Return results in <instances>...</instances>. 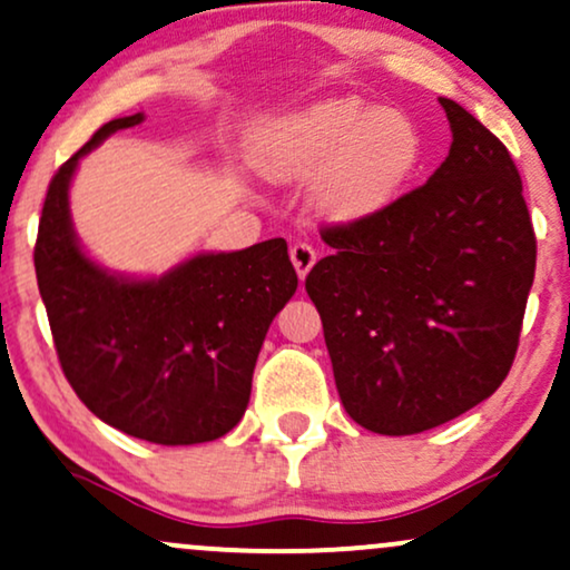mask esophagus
Wrapping results in <instances>:
<instances>
[{
	"instance_id": "esophagus-1",
	"label": "esophagus",
	"mask_w": 570,
	"mask_h": 570,
	"mask_svg": "<svg viewBox=\"0 0 570 570\" xmlns=\"http://www.w3.org/2000/svg\"><path fill=\"white\" fill-rule=\"evenodd\" d=\"M289 255H292L294 271H297L299 281H305V276L309 273V268H313V265L318 263V252L313 249V244H307V242H297V244H292Z\"/></svg>"
}]
</instances>
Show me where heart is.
<instances>
[{"mask_svg": "<svg viewBox=\"0 0 570 570\" xmlns=\"http://www.w3.org/2000/svg\"><path fill=\"white\" fill-rule=\"evenodd\" d=\"M421 144L405 115L360 99H328L273 120L257 160L276 178L318 173V199L334 218L379 213L415 170Z\"/></svg>", "mask_w": 570, "mask_h": 570, "instance_id": "b5f03b06", "label": "heart"}]
</instances>
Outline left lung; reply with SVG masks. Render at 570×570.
<instances>
[{
  "mask_svg": "<svg viewBox=\"0 0 570 570\" xmlns=\"http://www.w3.org/2000/svg\"><path fill=\"white\" fill-rule=\"evenodd\" d=\"M452 147L379 213L321 232L307 273L342 405L384 436L421 434L497 392L515 360L537 239L513 157L439 97Z\"/></svg>",
  "mask_w": 570,
  "mask_h": 570,
  "instance_id": "obj_1",
  "label": "left lung"
}]
</instances>
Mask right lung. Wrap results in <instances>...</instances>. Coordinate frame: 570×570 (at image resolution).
Instances as JSON below:
<instances>
[{"label":"right lung","mask_w":570,"mask_h":570,"mask_svg":"<svg viewBox=\"0 0 570 570\" xmlns=\"http://www.w3.org/2000/svg\"><path fill=\"white\" fill-rule=\"evenodd\" d=\"M144 112L115 118L49 181L33 247L65 379L99 421L155 444H199L242 421L268 326L297 292L284 239L205 252L126 278L81 249L68 189L78 160Z\"/></svg>","instance_id":"1"}]
</instances>
